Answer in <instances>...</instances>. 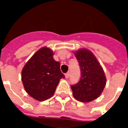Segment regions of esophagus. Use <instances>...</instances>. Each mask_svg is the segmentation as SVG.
I'll list each match as a JSON object with an SVG mask.
<instances>
[{"label":"esophagus","mask_w":128,"mask_h":128,"mask_svg":"<svg viewBox=\"0 0 128 128\" xmlns=\"http://www.w3.org/2000/svg\"><path fill=\"white\" fill-rule=\"evenodd\" d=\"M65 78H66V79H68V78H69V76H70V72H66V74H65Z\"/></svg>","instance_id":"34e87169"}]
</instances>
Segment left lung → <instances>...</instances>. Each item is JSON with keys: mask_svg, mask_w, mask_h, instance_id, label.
Returning a JSON list of instances; mask_svg holds the SVG:
<instances>
[{"mask_svg": "<svg viewBox=\"0 0 128 128\" xmlns=\"http://www.w3.org/2000/svg\"><path fill=\"white\" fill-rule=\"evenodd\" d=\"M81 71V78L76 84L71 85L75 99L83 102L97 99L106 84V77L100 65L94 54L87 49L75 53Z\"/></svg>", "mask_w": 128, "mask_h": 128, "instance_id": "obj_1", "label": "left lung"}]
</instances>
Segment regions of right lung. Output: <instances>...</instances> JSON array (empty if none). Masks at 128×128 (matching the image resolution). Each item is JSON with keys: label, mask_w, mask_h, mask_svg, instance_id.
I'll return each instance as SVG.
<instances>
[{"label": "right lung", "mask_w": 128, "mask_h": 128, "mask_svg": "<svg viewBox=\"0 0 128 128\" xmlns=\"http://www.w3.org/2000/svg\"><path fill=\"white\" fill-rule=\"evenodd\" d=\"M65 78L60 63L53 59V52L43 47L34 54L22 71V81L27 93L38 100L54 95L60 80Z\"/></svg>", "instance_id": "right-lung-1"}]
</instances>
